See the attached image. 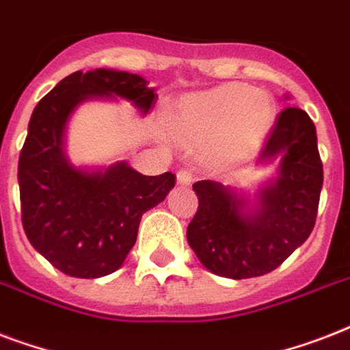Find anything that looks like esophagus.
Here are the masks:
<instances>
[{
    "label": "esophagus",
    "instance_id": "obj_1",
    "mask_svg": "<svg viewBox=\"0 0 350 350\" xmlns=\"http://www.w3.org/2000/svg\"><path fill=\"white\" fill-rule=\"evenodd\" d=\"M176 181H178V185H191L192 183V172L189 169H180L178 170V174H176Z\"/></svg>",
    "mask_w": 350,
    "mask_h": 350
}]
</instances>
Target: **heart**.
I'll return each instance as SVG.
<instances>
[{"label": "heart", "instance_id": "heart-1", "mask_svg": "<svg viewBox=\"0 0 350 350\" xmlns=\"http://www.w3.org/2000/svg\"><path fill=\"white\" fill-rule=\"evenodd\" d=\"M271 94L229 83L192 94L170 118L172 136L187 147H207L219 159H238L254 150L274 121Z\"/></svg>", "mask_w": 350, "mask_h": 350}]
</instances>
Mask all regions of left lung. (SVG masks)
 Listing matches in <instances>:
<instances>
[{"label":"left lung","mask_w":350,"mask_h":350,"mask_svg":"<svg viewBox=\"0 0 350 350\" xmlns=\"http://www.w3.org/2000/svg\"><path fill=\"white\" fill-rule=\"evenodd\" d=\"M278 156V178L261 187L254 205L218 181L192 185L200 205L187 227V241L214 274L232 280L263 276L282 265L314 229L323 165L314 123L298 107L278 114L258 163Z\"/></svg>","instance_id":"1"}]
</instances>
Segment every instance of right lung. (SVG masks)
<instances>
[{
  "label": "right lung",
  "instance_id": "right-lung-1",
  "mask_svg": "<svg viewBox=\"0 0 350 350\" xmlns=\"http://www.w3.org/2000/svg\"><path fill=\"white\" fill-rule=\"evenodd\" d=\"M123 98L147 114L156 103L147 79L112 68L70 74L41 98L19 154L21 221L30 245L57 271L101 278L118 271L136 243L137 227L174 187L170 172L143 176L126 161L78 169L65 154L68 118L90 98Z\"/></svg>",
  "mask_w": 350,
  "mask_h": 350
}]
</instances>
